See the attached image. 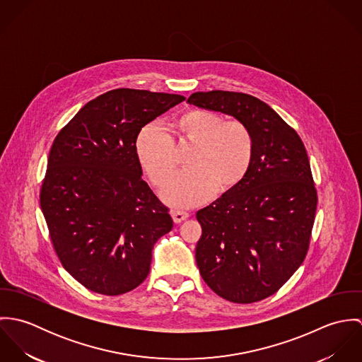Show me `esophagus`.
<instances>
[{
	"instance_id": "1",
	"label": "esophagus",
	"mask_w": 362,
	"mask_h": 362,
	"mask_svg": "<svg viewBox=\"0 0 362 362\" xmlns=\"http://www.w3.org/2000/svg\"><path fill=\"white\" fill-rule=\"evenodd\" d=\"M171 217H173L174 223H181V221L187 220L189 217V214L187 211H181V210H173Z\"/></svg>"
}]
</instances>
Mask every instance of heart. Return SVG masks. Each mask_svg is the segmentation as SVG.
Returning a JSON list of instances; mask_svg holds the SVG:
<instances>
[{"mask_svg":"<svg viewBox=\"0 0 362 362\" xmlns=\"http://www.w3.org/2000/svg\"><path fill=\"white\" fill-rule=\"evenodd\" d=\"M182 141L197 144L189 165L177 173L161 189V199L174 207L207 202L216 189L226 192L247 177L255 155L250 128L209 110H189L178 118ZM136 155L156 185H161L177 167L171 134L158 122L146 125L136 139Z\"/></svg>","mask_w":362,"mask_h":362,"instance_id":"b5f03b06","label":"heart"}]
</instances>
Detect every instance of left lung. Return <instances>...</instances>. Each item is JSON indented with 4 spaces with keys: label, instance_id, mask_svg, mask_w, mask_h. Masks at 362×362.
I'll return each mask as SVG.
<instances>
[{
    "label": "left lung",
    "instance_id": "1",
    "mask_svg": "<svg viewBox=\"0 0 362 362\" xmlns=\"http://www.w3.org/2000/svg\"><path fill=\"white\" fill-rule=\"evenodd\" d=\"M187 102L231 115L252 132L255 155L247 177L197 213L202 235L195 258L217 296L257 303L274 294L308 251L317 198L305 146L270 105L251 95L197 92Z\"/></svg>",
    "mask_w": 362,
    "mask_h": 362
}]
</instances>
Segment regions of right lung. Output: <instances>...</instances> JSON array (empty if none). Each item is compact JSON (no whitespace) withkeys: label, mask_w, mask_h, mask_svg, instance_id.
Returning a JSON list of instances; mask_svg holds the SVG:
<instances>
[{"label":"right lung","mask_w":362,"mask_h":362,"mask_svg":"<svg viewBox=\"0 0 362 362\" xmlns=\"http://www.w3.org/2000/svg\"><path fill=\"white\" fill-rule=\"evenodd\" d=\"M185 98L115 89L85 104L54 139L40 206L64 269L104 296L138 287L168 209L142 180L141 129Z\"/></svg>","instance_id":"add662e5"}]
</instances>
